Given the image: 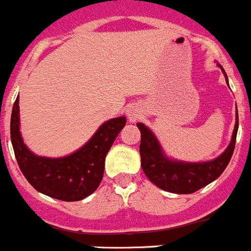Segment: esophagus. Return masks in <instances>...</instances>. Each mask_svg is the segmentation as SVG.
<instances>
[{
    "instance_id": "34e87169",
    "label": "esophagus",
    "mask_w": 251,
    "mask_h": 251,
    "mask_svg": "<svg viewBox=\"0 0 251 251\" xmlns=\"http://www.w3.org/2000/svg\"><path fill=\"white\" fill-rule=\"evenodd\" d=\"M126 117H128L129 122H131V123L136 122V121H138L141 116L140 107H139L138 105L129 106V107L126 110Z\"/></svg>"
}]
</instances>
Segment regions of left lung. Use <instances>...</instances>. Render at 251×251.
Returning a JSON list of instances; mask_svg holds the SVG:
<instances>
[{
    "label": "left lung",
    "instance_id": "8db88e82",
    "mask_svg": "<svg viewBox=\"0 0 251 251\" xmlns=\"http://www.w3.org/2000/svg\"><path fill=\"white\" fill-rule=\"evenodd\" d=\"M223 74L227 80V74L221 64ZM228 84V81H227ZM238 111L232 140L225 152L215 160L209 162L188 163L173 161L163 155L161 146L152 131L143 125L138 123V128L141 133L140 156L141 168L146 177L161 189L176 194H192L201 189L217 179L229 163L235 146L238 131Z\"/></svg>",
    "mask_w": 251,
    "mask_h": 251
}]
</instances>
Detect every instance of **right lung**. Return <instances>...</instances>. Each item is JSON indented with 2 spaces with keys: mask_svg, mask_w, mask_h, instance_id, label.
Segmentation results:
<instances>
[{
  "mask_svg": "<svg viewBox=\"0 0 251 251\" xmlns=\"http://www.w3.org/2000/svg\"><path fill=\"white\" fill-rule=\"evenodd\" d=\"M19 100L14 101L11 117V140L17 162L24 177L38 192L62 201H79L93 194L105 171V157L126 117L112 118L98 129L93 138L72 155L61 158L34 155L19 131Z\"/></svg>",
  "mask_w": 251,
  "mask_h": 251,
  "instance_id": "obj_1",
  "label": "right lung"
}]
</instances>
